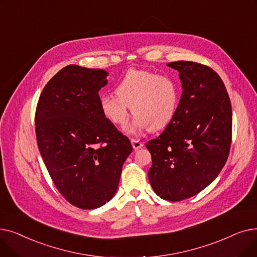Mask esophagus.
<instances>
[{"mask_svg": "<svg viewBox=\"0 0 257 257\" xmlns=\"http://www.w3.org/2000/svg\"><path fill=\"white\" fill-rule=\"evenodd\" d=\"M131 144H132V147H133V149L134 150H139V149H141V148L144 146V144L142 143V142H140V141H137V140H131Z\"/></svg>", "mask_w": 257, "mask_h": 257, "instance_id": "34e87169", "label": "esophagus"}]
</instances>
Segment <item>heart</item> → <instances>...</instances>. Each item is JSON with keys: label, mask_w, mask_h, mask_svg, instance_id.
<instances>
[{"label": "heart", "mask_w": 257, "mask_h": 257, "mask_svg": "<svg viewBox=\"0 0 257 257\" xmlns=\"http://www.w3.org/2000/svg\"><path fill=\"white\" fill-rule=\"evenodd\" d=\"M181 91L177 80L168 75L143 70H129L115 86V94H103L100 108L104 117L115 126H123L130 106L136 113L125 132L138 136L152 127H167L177 113Z\"/></svg>", "instance_id": "obj_1"}]
</instances>
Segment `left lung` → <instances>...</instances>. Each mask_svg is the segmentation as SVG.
Wrapping results in <instances>:
<instances>
[{
  "label": "left lung",
  "instance_id": "obj_1",
  "mask_svg": "<svg viewBox=\"0 0 257 257\" xmlns=\"http://www.w3.org/2000/svg\"><path fill=\"white\" fill-rule=\"evenodd\" d=\"M179 72L182 93L174 119L146 144L148 173L157 196L181 201L204 190L223 169L231 145L232 110L220 76L192 61L167 64Z\"/></svg>",
  "mask_w": 257,
  "mask_h": 257
}]
</instances>
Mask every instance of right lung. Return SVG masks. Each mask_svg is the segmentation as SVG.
Here are the masks:
<instances>
[{
  "label": "right lung",
  "mask_w": 257,
  "mask_h": 257,
  "mask_svg": "<svg viewBox=\"0 0 257 257\" xmlns=\"http://www.w3.org/2000/svg\"><path fill=\"white\" fill-rule=\"evenodd\" d=\"M109 75L71 64L45 86L36 113L37 146L59 193L82 209L99 208L117 191L132 146L107 120L99 90Z\"/></svg>",
  "instance_id": "1"
}]
</instances>
